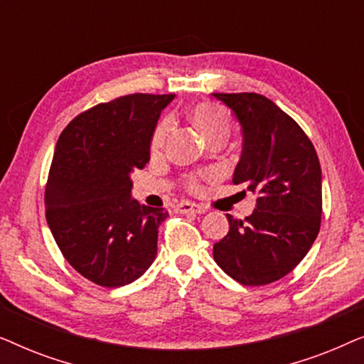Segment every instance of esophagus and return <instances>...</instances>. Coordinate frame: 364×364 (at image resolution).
Segmentation results:
<instances>
[{
    "label": "esophagus",
    "mask_w": 364,
    "mask_h": 364,
    "mask_svg": "<svg viewBox=\"0 0 364 364\" xmlns=\"http://www.w3.org/2000/svg\"><path fill=\"white\" fill-rule=\"evenodd\" d=\"M177 212H181V213H203V212H205V207L198 205V203H193V202H181L177 205Z\"/></svg>",
    "instance_id": "obj_1"
}]
</instances>
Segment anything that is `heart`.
I'll use <instances>...</instances> for the list:
<instances>
[{"label":"heart","instance_id":"heart-1","mask_svg":"<svg viewBox=\"0 0 364 364\" xmlns=\"http://www.w3.org/2000/svg\"><path fill=\"white\" fill-rule=\"evenodd\" d=\"M191 117L198 131L203 134V137L210 139L215 136H220V134H225L228 136L230 134V121H228L227 114L222 111L220 107L215 106L212 102H198L191 109ZM172 122L166 119L156 127V131L152 134L151 139V152L159 154L166 146L167 136L171 132ZM187 187L191 188L192 192H197L200 188V177L198 176H188L187 177Z\"/></svg>","mask_w":364,"mask_h":364}]
</instances>
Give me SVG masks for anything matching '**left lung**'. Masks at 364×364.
Here are the masks:
<instances>
[{"mask_svg": "<svg viewBox=\"0 0 364 364\" xmlns=\"http://www.w3.org/2000/svg\"><path fill=\"white\" fill-rule=\"evenodd\" d=\"M212 96L230 107L242 126V157L232 182L257 193L255 210L245 220L227 215L230 228L213 245V258L242 285H268L305 258L320 232V161L305 131L268 97Z\"/></svg>", "mask_w": 364, "mask_h": 364, "instance_id": "left-lung-1", "label": "left lung"}]
</instances>
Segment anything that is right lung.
Instances as JSON below:
<instances>
[{
  "label": "right lung",
  "mask_w": 364,
  "mask_h": 364,
  "mask_svg": "<svg viewBox=\"0 0 364 364\" xmlns=\"http://www.w3.org/2000/svg\"><path fill=\"white\" fill-rule=\"evenodd\" d=\"M173 94H127L84 111L58 139L44 192L63 257L99 287L132 283L157 255L167 210L131 197L132 172L151 157L161 111Z\"/></svg>",
  "instance_id": "add662e5"
}]
</instances>
